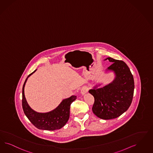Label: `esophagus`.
<instances>
[{
    "label": "esophagus",
    "instance_id": "obj_1",
    "mask_svg": "<svg viewBox=\"0 0 153 153\" xmlns=\"http://www.w3.org/2000/svg\"><path fill=\"white\" fill-rule=\"evenodd\" d=\"M88 91V88L86 86H84L81 89V93L82 95H85Z\"/></svg>",
    "mask_w": 153,
    "mask_h": 153
}]
</instances>
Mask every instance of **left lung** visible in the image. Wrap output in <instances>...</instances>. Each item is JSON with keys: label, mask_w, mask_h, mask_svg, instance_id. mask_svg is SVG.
Returning a JSON list of instances; mask_svg holds the SVG:
<instances>
[{"label": "left lung", "mask_w": 153, "mask_h": 153, "mask_svg": "<svg viewBox=\"0 0 153 153\" xmlns=\"http://www.w3.org/2000/svg\"><path fill=\"white\" fill-rule=\"evenodd\" d=\"M112 63L106 71L114 72V80L103 87L95 85L89 92L94 97L93 113L104 120L115 119L128 109L132 103L134 83L128 65L122 60L107 58Z\"/></svg>", "instance_id": "1"}]
</instances>
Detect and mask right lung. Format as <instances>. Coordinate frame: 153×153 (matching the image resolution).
<instances>
[{"label":"right lung","mask_w":153,"mask_h":153,"mask_svg":"<svg viewBox=\"0 0 153 153\" xmlns=\"http://www.w3.org/2000/svg\"><path fill=\"white\" fill-rule=\"evenodd\" d=\"M36 71L37 69L27 76L22 87V104L24 114L32 124L39 129L48 131L60 129L68 121L71 104L77 99V97L72 95L68 98L64 99L56 108L48 112L41 113L33 110L27 102L24 88L27 79Z\"/></svg>","instance_id":"right-lung-1"}]
</instances>
